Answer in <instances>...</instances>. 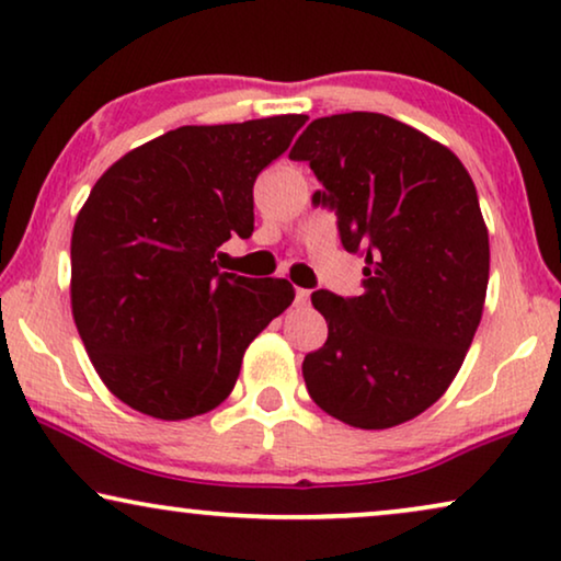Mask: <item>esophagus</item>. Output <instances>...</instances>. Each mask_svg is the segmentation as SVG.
Instances as JSON below:
<instances>
[{"label": "esophagus", "instance_id": "34e87169", "mask_svg": "<svg viewBox=\"0 0 561 561\" xmlns=\"http://www.w3.org/2000/svg\"><path fill=\"white\" fill-rule=\"evenodd\" d=\"M309 298H311V290L296 288V306H309Z\"/></svg>", "mask_w": 561, "mask_h": 561}]
</instances>
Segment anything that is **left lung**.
<instances>
[{
  "instance_id": "left-lung-1",
  "label": "left lung",
  "mask_w": 561,
  "mask_h": 561,
  "mask_svg": "<svg viewBox=\"0 0 561 561\" xmlns=\"http://www.w3.org/2000/svg\"><path fill=\"white\" fill-rule=\"evenodd\" d=\"M306 160L336 211L347 252L365 255L363 296L313 290L324 347L304 359L321 411L355 428L416 419L447 393L485 306L490 242L478 191L455 152L386 114L313 119Z\"/></svg>"
}]
</instances>
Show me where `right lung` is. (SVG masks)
I'll return each instance as SVG.
<instances>
[{
    "mask_svg": "<svg viewBox=\"0 0 561 561\" xmlns=\"http://www.w3.org/2000/svg\"><path fill=\"white\" fill-rule=\"evenodd\" d=\"M306 114L186 125L94 183L71 234V311L99 378L145 416L181 421L232 393L244 350L296 290L219 273V244L255 229L257 173Z\"/></svg>",
    "mask_w": 561,
    "mask_h": 561,
    "instance_id": "add662e5",
    "label": "right lung"
}]
</instances>
